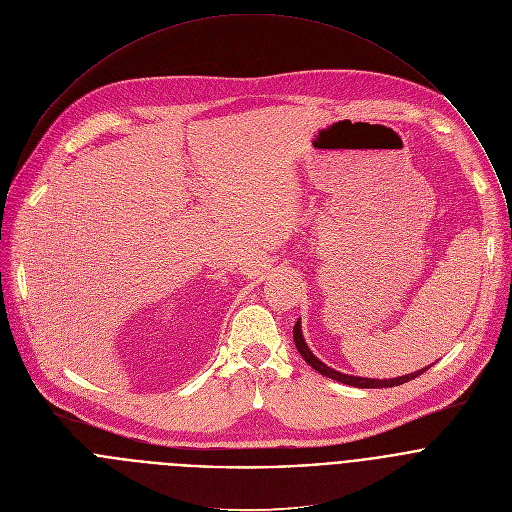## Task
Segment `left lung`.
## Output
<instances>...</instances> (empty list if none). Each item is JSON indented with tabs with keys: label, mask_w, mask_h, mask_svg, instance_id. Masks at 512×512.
I'll use <instances>...</instances> for the list:
<instances>
[{
	"label": "left lung",
	"mask_w": 512,
	"mask_h": 512,
	"mask_svg": "<svg viewBox=\"0 0 512 512\" xmlns=\"http://www.w3.org/2000/svg\"><path fill=\"white\" fill-rule=\"evenodd\" d=\"M294 342H296V348L298 352L302 354V358L320 374L332 378V380H338V382H344V384H350V386H356V388H390V386H398V384H404L408 380H414L416 376H420L422 372H426V368L422 370H416L412 374H406V376H398V378H390V380H376V378H360V376H348V374H342L330 366H326L324 362H320L312 352L310 348L306 346L304 338H302V332H300V320L294 324Z\"/></svg>",
	"instance_id": "1"
}]
</instances>
